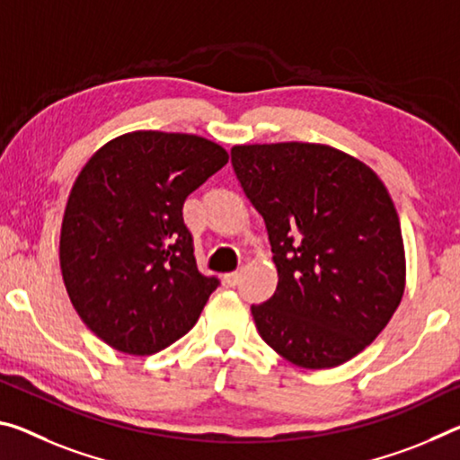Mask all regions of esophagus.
Listing matches in <instances>:
<instances>
[{"instance_id":"34e87169","label":"esophagus","mask_w":460,"mask_h":460,"mask_svg":"<svg viewBox=\"0 0 460 460\" xmlns=\"http://www.w3.org/2000/svg\"><path fill=\"white\" fill-rule=\"evenodd\" d=\"M239 279H242V272H229V274H225V284H227V287H237L239 284Z\"/></svg>"}]
</instances>
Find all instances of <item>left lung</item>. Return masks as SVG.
Wrapping results in <instances>:
<instances>
[{"instance_id": "1", "label": "left lung", "mask_w": 460, "mask_h": 460, "mask_svg": "<svg viewBox=\"0 0 460 460\" xmlns=\"http://www.w3.org/2000/svg\"><path fill=\"white\" fill-rule=\"evenodd\" d=\"M239 184L264 217L276 293L252 315L303 368H333L376 340L405 290V247L375 170L322 143L235 145Z\"/></svg>"}]
</instances>
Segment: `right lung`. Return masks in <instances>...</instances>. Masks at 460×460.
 <instances>
[{
    "instance_id": "right-lung-1",
    "label": "right lung",
    "mask_w": 460,
    "mask_h": 460,
    "mask_svg": "<svg viewBox=\"0 0 460 460\" xmlns=\"http://www.w3.org/2000/svg\"><path fill=\"white\" fill-rule=\"evenodd\" d=\"M229 162L208 138L133 130L93 153L65 204L59 264L82 322L114 349L151 356L192 330L218 280L196 268L188 194Z\"/></svg>"
}]
</instances>
